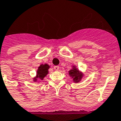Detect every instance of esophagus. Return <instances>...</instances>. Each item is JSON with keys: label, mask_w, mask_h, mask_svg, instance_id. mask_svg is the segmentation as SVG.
I'll return each instance as SVG.
<instances>
[{"label": "esophagus", "mask_w": 121, "mask_h": 121, "mask_svg": "<svg viewBox=\"0 0 121 121\" xmlns=\"http://www.w3.org/2000/svg\"><path fill=\"white\" fill-rule=\"evenodd\" d=\"M54 69L55 70H58L59 69V66H54Z\"/></svg>", "instance_id": "34e87169"}]
</instances>
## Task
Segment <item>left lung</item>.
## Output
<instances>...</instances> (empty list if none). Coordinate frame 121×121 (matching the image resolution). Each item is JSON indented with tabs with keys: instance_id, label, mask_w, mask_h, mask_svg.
<instances>
[{
	"instance_id": "left-lung-1",
	"label": "left lung",
	"mask_w": 121,
	"mask_h": 121,
	"mask_svg": "<svg viewBox=\"0 0 121 121\" xmlns=\"http://www.w3.org/2000/svg\"><path fill=\"white\" fill-rule=\"evenodd\" d=\"M69 76L73 78V81L78 83L81 81L83 76V73L78 70L75 65H72V69L69 71Z\"/></svg>"
}]
</instances>
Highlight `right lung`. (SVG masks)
Returning <instances> with one entry per match:
<instances>
[{
	"mask_svg": "<svg viewBox=\"0 0 121 121\" xmlns=\"http://www.w3.org/2000/svg\"><path fill=\"white\" fill-rule=\"evenodd\" d=\"M49 67H50L49 65L47 64L40 65L39 67H38L36 76L34 78V82H37L38 78H39V79L43 80V78H45V76L48 75V73H49L48 69H49Z\"/></svg>",
	"mask_w": 121,
	"mask_h": 121,
	"instance_id": "obj_1",
	"label": "right lung"
}]
</instances>
